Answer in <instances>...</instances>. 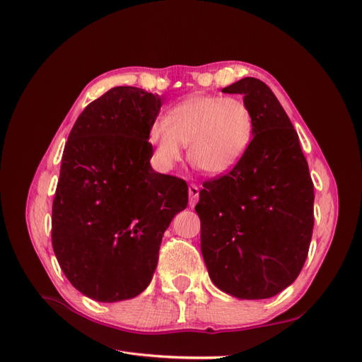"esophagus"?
I'll use <instances>...</instances> for the list:
<instances>
[{"label":"esophagus","instance_id":"obj_1","mask_svg":"<svg viewBox=\"0 0 362 362\" xmlns=\"http://www.w3.org/2000/svg\"><path fill=\"white\" fill-rule=\"evenodd\" d=\"M189 194H190L189 204H190V206H194L196 202H198V199H199V187H198V185L190 184L189 185Z\"/></svg>","mask_w":362,"mask_h":362}]
</instances>
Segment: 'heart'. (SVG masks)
Returning <instances> with one entry per match:
<instances>
[{
	"instance_id": "heart-1",
	"label": "heart",
	"mask_w": 362,
	"mask_h": 362,
	"mask_svg": "<svg viewBox=\"0 0 362 362\" xmlns=\"http://www.w3.org/2000/svg\"><path fill=\"white\" fill-rule=\"evenodd\" d=\"M254 137V116L240 98L192 95L151 125L148 140L163 169L189 158L208 175H225L243 160Z\"/></svg>"
}]
</instances>
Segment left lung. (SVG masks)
<instances>
[{
	"label": "left lung",
	"mask_w": 362,
	"mask_h": 362,
	"mask_svg": "<svg viewBox=\"0 0 362 362\" xmlns=\"http://www.w3.org/2000/svg\"><path fill=\"white\" fill-rule=\"evenodd\" d=\"M240 93L254 116L243 160L204 184L194 206L201 252L217 288L238 299H267L294 282L314 226V185L299 136L276 96L246 76L222 89Z\"/></svg>",
	"instance_id": "left-lung-1"
}]
</instances>
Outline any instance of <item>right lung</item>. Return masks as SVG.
<instances>
[{"instance_id": "add662e5", "label": "right lung", "mask_w": 362, "mask_h": 362, "mask_svg": "<svg viewBox=\"0 0 362 362\" xmlns=\"http://www.w3.org/2000/svg\"><path fill=\"white\" fill-rule=\"evenodd\" d=\"M163 103L119 86L84 108L63 151L52 249L72 286L98 302L133 299L154 275L161 238L189 202L185 181L152 169Z\"/></svg>"}]
</instances>
